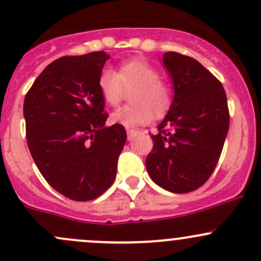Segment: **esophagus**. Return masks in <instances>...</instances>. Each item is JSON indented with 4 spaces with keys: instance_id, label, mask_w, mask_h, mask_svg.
Returning <instances> with one entry per match:
<instances>
[{
    "instance_id": "esophagus-1",
    "label": "esophagus",
    "mask_w": 261,
    "mask_h": 261,
    "mask_svg": "<svg viewBox=\"0 0 261 261\" xmlns=\"http://www.w3.org/2000/svg\"><path fill=\"white\" fill-rule=\"evenodd\" d=\"M136 131L135 130H130V128H127V139L128 140H133L134 136H135Z\"/></svg>"
}]
</instances>
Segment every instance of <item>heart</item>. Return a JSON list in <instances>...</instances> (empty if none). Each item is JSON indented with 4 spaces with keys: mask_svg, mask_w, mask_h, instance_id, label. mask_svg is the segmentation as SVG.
I'll list each match as a JSON object with an SVG mask.
<instances>
[{
    "mask_svg": "<svg viewBox=\"0 0 261 261\" xmlns=\"http://www.w3.org/2000/svg\"><path fill=\"white\" fill-rule=\"evenodd\" d=\"M98 89L103 101L112 107L122 101L126 91H133L130 98L134 103L121 107L111 115L112 122L128 128L149 122L152 111L162 115L172 102V92L169 86L160 80L159 70L141 58L123 62L118 72L102 70Z\"/></svg>",
    "mask_w": 261,
    "mask_h": 261,
    "instance_id": "obj_1",
    "label": "heart"
}]
</instances>
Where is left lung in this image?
Listing matches in <instances>:
<instances>
[{"instance_id":"left-lung-1","label":"left lung","mask_w":261,"mask_h":261,"mask_svg":"<svg viewBox=\"0 0 261 261\" xmlns=\"http://www.w3.org/2000/svg\"><path fill=\"white\" fill-rule=\"evenodd\" d=\"M162 62L174 96L151 135L146 169L162 188L188 193L206 183L220 159L230 126L227 98L221 82L193 58L168 51Z\"/></svg>"}]
</instances>
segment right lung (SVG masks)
I'll return each mask as SVG.
<instances>
[{"label":"right lung","mask_w":261,"mask_h":261,"mask_svg":"<svg viewBox=\"0 0 261 261\" xmlns=\"http://www.w3.org/2000/svg\"><path fill=\"white\" fill-rule=\"evenodd\" d=\"M109 59L105 51L59 58L23 101L31 156L50 186L73 201H91L112 186L127 139L122 125H105L98 77Z\"/></svg>","instance_id":"1"}]
</instances>
